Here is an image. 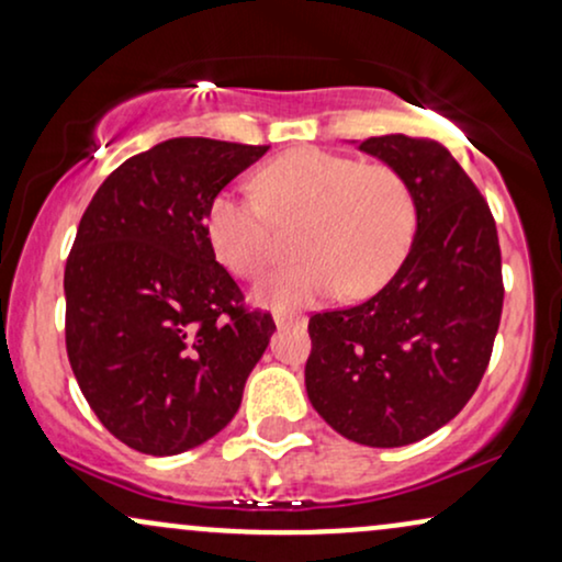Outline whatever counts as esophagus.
I'll use <instances>...</instances> for the list:
<instances>
[{
    "mask_svg": "<svg viewBox=\"0 0 562 562\" xmlns=\"http://www.w3.org/2000/svg\"><path fill=\"white\" fill-rule=\"evenodd\" d=\"M274 324H277V327H299V324H303V319H301V316L282 314V311H277V314H274Z\"/></svg>",
    "mask_w": 562,
    "mask_h": 562,
    "instance_id": "obj_1",
    "label": "esophagus"
}]
</instances>
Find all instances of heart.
<instances>
[{"label":"heart","instance_id":"heart-1","mask_svg":"<svg viewBox=\"0 0 562 562\" xmlns=\"http://www.w3.org/2000/svg\"><path fill=\"white\" fill-rule=\"evenodd\" d=\"M256 195L220 191L204 214L209 246L233 274L259 277L274 251V222L295 225L303 259L274 269L254 288V301L299 311L380 290L397 272L416 233V195L395 167L327 148H293L261 167Z\"/></svg>","mask_w":562,"mask_h":562}]
</instances>
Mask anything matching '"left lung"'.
<instances>
[{"mask_svg": "<svg viewBox=\"0 0 562 562\" xmlns=\"http://www.w3.org/2000/svg\"><path fill=\"white\" fill-rule=\"evenodd\" d=\"M361 151L416 195V235L395 277L350 308L308 319V401L369 448L418 442L461 414L482 382L503 314L495 216L442 144L392 133Z\"/></svg>", "mask_w": 562, "mask_h": 562, "instance_id": "obj_1", "label": "left lung"}]
</instances>
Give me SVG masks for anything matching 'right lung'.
<instances>
[{
  "label": "right lung",
  "mask_w": 562,
  "mask_h": 562,
  "mask_svg": "<svg viewBox=\"0 0 562 562\" xmlns=\"http://www.w3.org/2000/svg\"><path fill=\"white\" fill-rule=\"evenodd\" d=\"M269 146L170 138L93 193L65 267V342L99 422L178 456L238 414L274 319L243 303L204 233L206 204Z\"/></svg>",
  "instance_id": "right-lung-1"
}]
</instances>
